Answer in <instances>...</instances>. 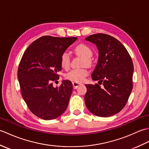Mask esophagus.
Segmentation results:
<instances>
[{
	"mask_svg": "<svg viewBox=\"0 0 149 149\" xmlns=\"http://www.w3.org/2000/svg\"><path fill=\"white\" fill-rule=\"evenodd\" d=\"M72 84H73V87H74V89H76V88H77L82 84L79 83H77V82H73Z\"/></svg>",
	"mask_w": 149,
	"mask_h": 149,
	"instance_id": "1",
	"label": "esophagus"
}]
</instances>
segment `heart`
I'll use <instances>...</instances> for the list:
<instances>
[{"mask_svg":"<svg viewBox=\"0 0 149 149\" xmlns=\"http://www.w3.org/2000/svg\"><path fill=\"white\" fill-rule=\"evenodd\" d=\"M75 52L78 56H81L84 59L83 62V65L90 66L91 65L90 58L93 55V52L89 47L84 44H80L77 45L75 49ZM70 55L68 52H64L61 56V59H60V63L62 68L64 69H68L70 66ZM88 75V71L86 69H75L72 70L68 74H66L65 77L67 79L77 82V83H81L84 79L85 77Z\"/></svg>","mask_w":149,"mask_h":149,"instance_id":"heart-1","label":"heart"}]
</instances>
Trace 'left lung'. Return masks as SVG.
I'll return each mask as SVG.
<instances>
[{
  "instance_id": "obj_1",
  "label": "left lung",
  "mask_w": 149,
  "mask_h": 149,
  "mask_svg": "<svg viewBox=\"0 0 149 149\" xmlns=\"http://www.w3.org/2000/svg\"><path fill=\"white\" fill-rule=\"evenodd\" d=\"M99 50L97 64L91 74L93 81L103 84H86L85 104L93 115L109 117L120 112L132 90L133 63L127 49L115 38L99 33L85 38Z\"/></svg>"
}]
</instances>
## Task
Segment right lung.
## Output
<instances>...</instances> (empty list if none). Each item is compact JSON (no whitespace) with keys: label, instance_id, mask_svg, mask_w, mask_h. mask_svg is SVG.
<instances>
[{"label":"right lung","instance_id":"obj_1","mask_svg":"<svg viewBox=\"0 0 149 149\" xmlns=\"http://www.w3.org/2000/svg\"><path fill=\"white\" fill-rule=\"evenodd\" d=\"M77 38L45 36L34 41L25 51L18 69L22 95L34 115L53 120L65 111L72 95L71 81L58 88L52 82L59 79L61 56Z\"/></svg>","mask_w":149,"mask_h":149}]
</instances>
